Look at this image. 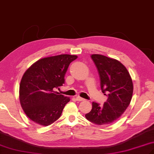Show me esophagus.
<instances>
[{
  "instance_id": "obj_1",
  "label": "esophagus",
  "mask_w": 154,
  "mask_h": 154,
  "mask_svg": "<svg viewBox=\"0 0 154 154\" xmlns=\"http://www.w3.org/2000/svg\"><path fill=\"white\" fill-rule=\"evenodd\" d=\"M75 99H76L77 101H84L85 100V99H83V98H82V97H81L79 96H77L75 97Z\"/></svg>"
}]
</instances>
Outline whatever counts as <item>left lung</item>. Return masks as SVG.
<instances>
[{"label": "left lung", "instance_id": "left-lung-1", "mask_svg": "<svg viewBox=\"0 0 154 154\" xmlns=\"http://www.w3.org/2000/svg\"><path fill=\"white\" fill-rule=\"evenodd\" d=\"M91 57L99 73L102 92L108 98L103 106L92 102V109L85 117L97 125H109L122 116L131 102L132 79L125 67L116 59L97 54Z\"/></svg>", "mask_w": 154, "mask_h": 154}]
</instances>
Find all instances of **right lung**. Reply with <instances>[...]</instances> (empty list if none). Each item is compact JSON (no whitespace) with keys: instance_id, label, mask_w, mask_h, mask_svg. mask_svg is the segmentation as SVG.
<instances>
[{"instance_id":"1","label":"right lung","mask_w":154,"mask_h":154,"mask_svg":"<svg viewBox=\"0 0 154 154\" xmlns=\"http://www.w3.org/2000/svg\"><path fill=\"white\" fill-rule=\"evenodd\" d=\"M76 55L60 54L43 58L25 72L19 86L21 107L30 119L47 126L60 117L70 101L55 90L65 82V74Z\"/></svg>"}]
</instances>
